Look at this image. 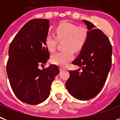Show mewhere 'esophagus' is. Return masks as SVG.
Returning <instances> with one entry per match:
<instances>
[{
    "mask_svg": "<svg viewBox=\"0 0 120 120\" xmlns=\"http://www.w3.org/2000/svg\"><path fill=\"white\" fill-rule=\"evenodd\" d=\"M59 70H60V71H62L64 70H65V69L64 68H62V67H60V68H59Z\"/></svg>",
    "mask_w": 120,
    "mask_h": 120,
    "instance_id": "1",
    "label": "esophagus"
}]
</instances>
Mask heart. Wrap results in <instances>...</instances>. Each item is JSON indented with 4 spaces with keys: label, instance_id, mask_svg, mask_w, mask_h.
<instances>
[{
    "label": "heart",
    "instance_id": "obj_1",
    "mask_svg": "<svg viewBox=\"0 0 120 120\" xmlns=\"http://www.w3.org/2000/svg\"><path fill=\"white\" fill-rule=\"evenodd\" d=\"M56 37L48 35L45 40V44L48 50L54 52L56 49L57 41L63 40L64 47L66 50L58 52L51 56V62L59 66H66L74 57L73 50H80L88 38V30L84 27L69 23L61 22L56 28Z\"/></svg>",
    "mask_w": 120,
    "mask_h": 120
}]
</instances>
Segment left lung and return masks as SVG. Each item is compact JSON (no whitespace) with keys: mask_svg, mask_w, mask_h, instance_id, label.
<instances>
[{"mask_svg":"<svg viewBox=\"0 0 120 120\" xmlns=\"http://www.w3.org/2000/svg\"><path fill=\"white\" fill-rule=\"evenodd\" d=\"M88 28V38L79 56L72 64L80 68L70 71L66 88L71 95L80 100L96 97L102 90L112 63V45L102 30L83 20Z\"/></svg>","mask_w":120,"mask_h":120,"instance_id":"obj_1","label":"left lung"}]
</instances>
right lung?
Here are the masks:
<instances>
[{"label":"right lung","mask_w":120,"mask_h":120,"mask_svg":"<svg viewBox=\"0 0 120 120\" xmlns=\"http://www.w3.org/2000/svg\"><path fill=\"white\" fill-rule=\"evenodd\" d=\"M49 21L32 19L23 25L9 48L6 70L15 95L22 102L37 105L44 102L50 93L51 84L59 73V67L51 64L40 70L49 59L45 44Z\"/></svg>","instance_id":"add662e5"}]
</instances>
